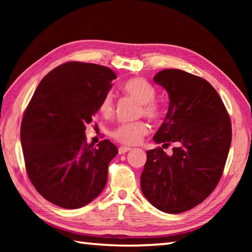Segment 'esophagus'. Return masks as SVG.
<instances>
[{"label":"esophagus","mask_w":252,"mask_h":252,"mask_svg":"<svg viewBox=\"0 0 252 252\" xmlns=\"http://www.w3.org/2000/svg\"><path fill=\"white\" fill-rule=\"evenodd\" d=\"M130 150H131L130 147H120L119 148V153H120V155H125L126 152L130 151Z\"/></svg>","instance_id":"esophagus-1"}]
</instances>
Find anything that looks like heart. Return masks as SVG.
<instances>
[{
	"mask_svg": "<svg viewBox=\"0 0 252 252\" xmlns=\"http://www.w3.org/2000/svg\"><path fill=\"white\" fill-rule=\"evenodd\" d=\"M126 94L131 96L140 104L138 109L139 116H143L150 120H158L160 118L161 110L155 101L157 91L153 85L143 78H133L122 85ZM100 112L109 117L114 111V100L112 93H106L102 97L99 106ZM148 133V126L143 121L126 122L117 126L111 131V135L116 141L126 146H133L139 143L144 135Z\"/></svg>",
	"mask_w": 252,
	"mask_h": 252,
	"instance_id": "obj_1",
	"label": "heart"
}]
</instances>
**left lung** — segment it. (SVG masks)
<instances>
[{
	"label": "left lung",
	"instance_id": "left-lung-1",
	"mask_svg": "<svg viewBox=\"0 0 252 252\" xmlns=\"http://www.w3.org/2000/svg\"><path fill=\"white\" fill-rule=\"evenodd\" d=\"M153 81L169 94V109L156 143L168 147L147 151L141 190L153 207L181 213L209 197L222 176L231 144L229 114L212 85L178 69L162 70Z\"/></svg>",
	"mask_w": 252,
	"mask_h": 252
}]
</instances>
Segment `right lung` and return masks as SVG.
Wrapping results in <instances>:
<instances>
[{"label": "right lung", "mask_w": 252, "mask_h": 252, "mask_svg": "<svg viewBox=\"0 0 252 252\" xmlns=\"http://www.w3.org/2000/svg\"><path fill=\"white\" fill-rule=\"evenodd\" d=\"M114 79L106 66L66 62L42 79L25 110L21 143L28 176L55 206H87L104 189L118 149L109 140L88 144L84 131Z\"/></svg>", "instance_id": "obj_1"}]
</instances>
